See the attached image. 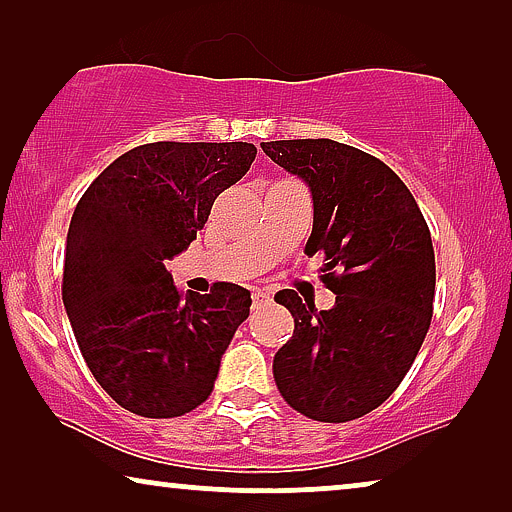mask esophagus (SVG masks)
I'll use <instances>...</instances> for the list:
<instances>
[{"mask_svg": "<svg viewBox=\"0 0 512 512\" xmlns=\"http://www.w3.org/2000/svg\"><path fill=\"white\" fill-rule=\"evenodd\" d=\"M251 298H254V307H256V305H261V303H268L270 293L263 291V289H256L254 296H251Z\"/></svg>", "mask_w": 512, "mask_h": 512, "instance_id": "1", "label": "esophagus"}]
</instances>
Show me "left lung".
Wrapping results in <instances>:
<instances>
[{
  "mask_svg": "<svg viewBox=\"0 0 512 512\" xmlns=\"http://www.w3.org/2000/svg\"><path fill=\"white\" fill-rule=\"evenodd\" d=\"M261 149L310 186L305 254H324L321 279L335 293L331 310L319 312L291 289L275 296L296 324L272 361L277 389L300 415L349 422L394 394L429 331V226L398 174L366 151L333 139H279Z\"/></svg>",
  "mask_w": 512,
  "mask_h": 512,
  "instance_id": "obj_1",
  "label": "left lung"
}]
</instances>
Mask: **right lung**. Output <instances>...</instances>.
Instances as JSON below:
<instances>
[{
	"instance_id": "obj_1",
	"label": "right lung",
	"mask_w": 512,
	"mask_h": 512,
	"mask_svg": "<svg viewBox=\"0 0 512 512\" xmlns=\"http://www.w3.org/2000/svg\"><path fill=\"white\" fill-rule=\"evenodd\" d=\"M256 158L247 142H156L116 158L83 193L67 233L62 303L90 373L142 417L205 403L251 293L219 282L184 298L165 268L219 193Z\"/></svg>"
}]
</instances>
